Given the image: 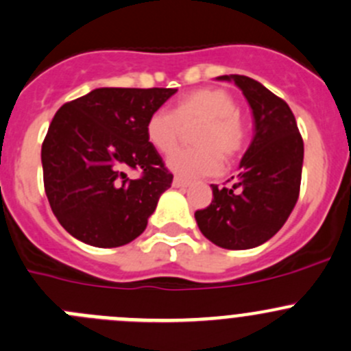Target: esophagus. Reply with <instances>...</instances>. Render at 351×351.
<instances>
[{"instance_id": "34e87169", "label": "esophagus", "mask_w": 351, "mask_h": 351, "mask_svg": "<svg viewBox=\"0 0 351 351\" xmlns=\"http://www.w3.org/2000/svg\"><path fill=\"white\" fill-rule=\"evenodd\" d=\"M190 183L186 182V180H182V178H178V176H176L175 180H173V186H175V189H186V186H189Z\"/></svg>"}]
</instances>
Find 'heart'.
<instances>
[{"instance_id":"obj_1","label":"heart","mask_w":351,"mask_h":351,"mask_svg":"<svg viewBox=\"0 0 351 351\" xmlns=\"http://www.w3.org/2000/svg\"><path fill=\"white\" fill-rule=\"evenodd\" d=\"M192 132L195 147L183 149L168 158L166 165L175 175L193 180L216 175L221 158L233 161L247 144V128L238 114V104L228 90L197 89L180 97L168 111H156L145 123V138L161 154H169L178 145L183 128Z\"/></svg>"}]
</instances>
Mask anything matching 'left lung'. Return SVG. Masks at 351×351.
I'll return each instance as SVG.
<instances>
[{"instance_id": "left-lung-1", "label": "left lung", "mask_w": 351, "mask_h": 351, "mask_svg": "<svg viewBox=\"0 0 351 351\" xmlns=\"http://www.w3.org/2000/svg\"><path fill=\"white\" fill-rule=\"evenodd\" d=\"M243 93L254 117V138L233 185H213V202L195 213L207 240L228 250H247L273 238L287 223L300 193L304 141L290 106L245 75H221ZM230 182V180H228Z\"/></svg>"}]
</instances>
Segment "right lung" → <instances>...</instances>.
<instances>
[{"label":"right lung","mask_w":351,"mask_h":351,"mask_svg":"<svg viewBox=\"0 0 351 351\" xmlns=\"http://www.w3.org/2000/svg\"><path fill=\"white\" fill-rule=\"evenodd\" d=\"M175 93L101 87L58 110L40 159L49 206L71 237L111 248L144 233L173 182L145 138V123ZM128 167L141 178L128 179Z\"/></svg>","instance_id":"obj_1"}]
</instances>
